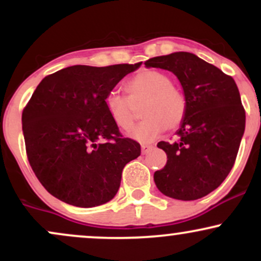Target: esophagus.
<instances>
[{
	"label": "esophagus",
	"instance_id": "obj_1",
	"mask_svg": "<svg viewBox=\"0 0 261 261\" xmlns=\"http://www.w3.org/2000/svg\"><path fill=\"white\" fill-rule=\"evenodd\" d=\"M151 149H153V146L152 145H141V152L143 154H147Z\"/></svg>",
	"mask_w": 261,
	"mask_h": 261
}]
</instances>
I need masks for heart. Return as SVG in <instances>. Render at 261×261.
<instances>
[{"instance_id":"b5f03b06","label":"heart","mask_w":261,"mask_h":261,"mask_svg":"<svg viewBox=\"0 0 261 261\" xmlns=\"http://www.w3.org/2000/svg\"><path fill=\"white\" fill-rule=\"evenodd\" d=\"M127 97L112 92L106 99L107 112L114 124L122 130L133 128L136 108L141 104L143 120L128 134L137 141H151L167 127H179L187 115L188 101L181 89L172 85L167 73L157 70H142L124 85Z\"/></svg>"}]
</instances>
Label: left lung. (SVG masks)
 <instances>
[{
	"mask_svg": "<svg viewBox=\"0 0 261 261\" xmlns=\"http://www.w3.org/2000/svg\"><path fill=\"white\" fill-rule=\"evenodd\" d=\"M145 65L174 73L188 101L178 139L157 145L168 160L154 173L155 185L173 199H201L222 184L238 153L245 128L238 87L232 77L191 53L157 56Z\"/></svg>",
	"mask_w": 261,
	"mask_h": 261,
	"instance_id": "1",
	"label": "left lung"
}]
</instances>
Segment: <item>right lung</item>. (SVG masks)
I'll return each mask as SVG.
<instances>
[{
  "instance_id": "1",
  "label": "right lung",
  "mask_w": 261,
  "mask_h": 261,
  "mask_svg": "<svg viewBox=\"0 0 261 261\" xmlns=\"http://www.w3.org/2000/svg\"><path fill=\"white\" fill-rule=\"evenodd\" d=\"M141 64L70 66L39 83L23 110V135L33 172L53 196L94 207L116 195L141 147L119 133L106 99Z\"/></svg>"
}]
</instances>
